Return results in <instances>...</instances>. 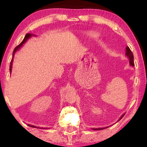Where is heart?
Here are the masks:
<instances>
[{
  "label": "heart",
  "instance_id": "1",
  "mask_svg": "<svg viewBox=\"0 0 147 147\" xmlns=\"http://www.w3.org/2000/svg\"><path fill=\"white\" fill-rule=\"evenodd\" d=\"M90 37H94V38L97 37V35H95V34H91V35H90Z\"/></svg>",
  "mask_w": 147,
  "mask_h": 147
}]
</instances>
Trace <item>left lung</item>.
I'll return each instance as SVG.
<instances>
[{
    "label": "left lung",
    "mask_w": 147,
    "mask_h": 147,
    "mask_svg": "<svg viewBox=\"0 0 147 147\" xmlns=\"http://www.w3.org/2000/svg\"><path fill=\"white\" fill-rule=\"evenodd\" d=\"M126 55L127 56V57H128V59H129V61H130V65L132 66H134V56H133V53H132L131 50L130 49V48L128 47H126ZM124 116V114L122 115L121 117H120V118L119 119V120L121 119V118L123 117V116ZM93 128V129L95 130H101V129H104V128Z\"/></svg>",
    "instance_id": "8db88e82"
}]
</instances>
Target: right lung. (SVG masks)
<instances>
[{"instance_id":"right-lung-1","label":"right lung","mask_w":147,"mask_h":147,"mask_svg":"<svg viewBox=\"0 0 147 147\" xmlns=\"http://www.w3.org/2000/svg\"><path fill=\"white\" fill-rule=\"evenodd\" d=\"M33 34H31V33H27V34H26V35H25V38H24V39L23 40V41L21 42V43L19 44V45L18 46H17V47H16L15 48V49H14V51H13V58H12V59H11V63H10V68H9V70H10V73H11V70H12V65H13V57H14V55H15V52L17 51L18 49H20V47H22V45H23L24 43H25L26 41H27V39H29L30 37H31L32 36H33ZM28 126H31V127H35V126H32V125H30V124H27ZM37 128V127H36Z\"/></svg>"}]
</instances>
